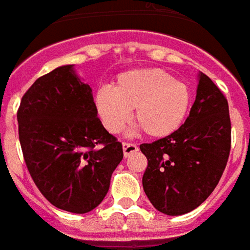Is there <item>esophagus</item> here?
I'll use <instances>...</instances> for the list:
<instances>
[{
  "label": "esophagus",
  "mask_w": 250,
  "mask_h": 250,
  "mask_svg": "<svg viewBox=\"0 0 250 250\" xmlns=\"http://www.w3.org/2000/svg\"><path fill=\"white\" fill-rule=\"evenodd\" d=\"M123 150H124V156H125V157H129V156H130V154H133V153L138 152V146L137 145H134V144L124 143Z\"/></svg>",
  "instance_id": "1"
}]
</instances>
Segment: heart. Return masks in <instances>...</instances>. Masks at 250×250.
Returning <instances> with one entry per match:
<instances>
[{"label": "heart", "mask_w": 250, "mask_h": 250, "mask_svg": "<svg viewBox=\"0 0 250 250\" xmlns=\"http://www.w3.org/2000/svg\"><path fill=\"white\" fill-rule=\"evenodd\" d=\"M94 105L110 133L123 130L133 109L136 123L149 137L163 138L183 126L192 105V92L165 70L132 69L118 74L114 87L97 89Z\"/></svg>", "instance_id": "heart-1"}]
</instances>
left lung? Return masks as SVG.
<instances>
[{"label":"left lung","mask_w":250,"mask_h":250,"mask_svg":"<svg viewBox=\"0 0 250 250\" xmlns=\"http://www.w3.org/2000/svg\"><path fill=\"white\" fill-rule=\"evenodd\" d=\"M140 149L147 158L144 192L153 207L167 216L192 212L210 196L227 167L230 152L227 98L200 72L196 100L183 126Z\"/></svg>","instance_id":"left-lung-1"}]
</instances>
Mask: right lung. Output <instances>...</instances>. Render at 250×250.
<instances>
[{
  "label": "right lung",
  "instance_id": "right-lung-1",
  "mask_svg": "<svg viewBox=\"0 0 250 250\" xmlns=\"http://www.w3.org/2000/svg\"><path fill=\"white\" fill-rule=\"evenodd\" d=\"M23 158L40 192L52 205L87 213L106 196L123 145L97 116L92 87L74 65L40 77L17 113Z\"/></svg>",
  "mask_w": 250,
  "mask_h": 250
}]
</instances>
